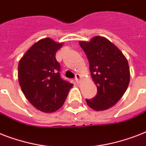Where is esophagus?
Returning a JSON list of instances; mask_svg holds the SVG:
<instances>
[{"label":"esophagus","mask_w":146,"mask_h":146,"mask_svg":"<svg viewBox=\"0 0 146 146\" xmlns=\"http://www.w3.org/2000/svg\"><path fill=\"white\" fill-rule=\"evenodd\" d=\"M75 80L77 83H80V81H81V76H80V74H76V75Z\"/></svg>","instance_id":"obj_1"}]
</instances>
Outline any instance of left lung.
I'll use <instances>...</instances> for the list:
<instances>
[{"mask_svg": "<svg viewBox=\"0 0 146 146\" xmlns=\"http://www.w3.org/2000/svg\"><path fill=\"white\" fill-rule=\"evenodd\" d=\"M89 63V70L97 86V95L86 99L95 111H104L115 105L129 86L130 73L127 58L106 38L95 36L89 42L80 41Z\"/></svg>", "mask_w": 146, "mask_h": 146, "instance_id": "obj_1", "label": "left lung"}]
</instances>
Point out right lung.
<instances>
[{
  "mask_svg": "<svg viewBox=\"0 0 146 146\" xmlns=\"http://www.w3.org/2000/svg\"><path fill=\"white\" fill-rule=\"evenodd\" d=\"M62 46L63 42L42 38L25 53L18 65L22 91L33 107L44 113L60 108L73 86L60 76V65L55 54Z\"/></svg>",
  "mask_w": 146,
  "mask_h": 146,
  "instance_id": "obj_1",
  "label": "right lung"
}]
</instances>
